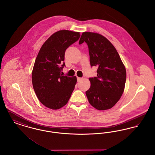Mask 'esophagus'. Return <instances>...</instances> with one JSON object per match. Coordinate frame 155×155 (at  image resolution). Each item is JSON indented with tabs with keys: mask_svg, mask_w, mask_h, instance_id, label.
<instances>
[{
	"mask_svg": "<svg viewBox=\"0 0 155 155\" xmlns=\"http://www.w3.org/2000/svg\"><path fill=\"white\" fill-rule=\"evenodd\" d=\"M81 78H79V77H77V80H78V81H81Z\"/></svg>",
	"mask_w": 155,
	"mask_h": 155,
	"instance_id": "1",
	"label": "esophagus"
}]
</instances>
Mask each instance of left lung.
Returning <instances> with one entry per match:
<instances>
[{"mask_svg":"<svg viewBox=\"0 0 155 155\" xmlns=\"http://www.w3.org/2000/svg\"><path fill=\"white\" fill-rule=\"evenodd\" d=\"M89 47L91 66L98 68L97 77L89 78L90 87L86 91L90 104L98 110L111 108L124 91L126 69L114 45L103 35L84 32L79 44Z\"/></svg>","mask_w":155,"mask_h":155,"instance_id":"1","label":"left lung"}]
</instances>
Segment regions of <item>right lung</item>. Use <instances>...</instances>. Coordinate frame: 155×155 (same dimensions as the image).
<instances>
[{"instance_id":"1","label":"right lung","mask_w":155,"mask_h":155,"mask_svg":"<svg viewBox=\"0 0 155 155\" xmlns=\"http://www.w3.org/2000/svg\"><path fill=\"white\" fill-rule=\"evenodd\" d=\"M79 32L59 30L43 44L35 59L32 71V83L41 103L52 110H58L68 102L76 84L77 78L61 74L65 66V52L78 41Z\"/></svg>"}]
</instances>
